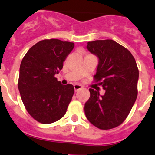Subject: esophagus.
<instances>
[{
    "instance_id": "1",
    "label": "esophagus",
    "mask_w": 155,
    "mask_h": 155,
    "mask_svg": "<svg viewBox=\"0 0 155 155\" xmlns=\"http://www.w3.org/2000/svg\"><path fill=\"white\" fill-rule=\"evenodd\" d=\"M82 88V85H78V84H76V85H74V89H75V91H77L78 90L81 89V88Z\"/></svg>"
}]
</instances>
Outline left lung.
<instances>
[{
    "label": "left lung",
    "mask_w": 155,
    "mask_h": 155,
    "mask_svg": "<svg viewBox=\"0 0 155 155\" xmlns=\"http://www.w3.org/2000/svg\"><path fill=\"white\" fill-rule=\"evenodd\" d=\"M87 48L98 58L94 79L105 93L89 88L85 116L97 128L110 130L124 123L136 101L139 69L130 51L114 40L88 41Z\"/></svg>",
    "instance_id": "obj_1"
}]
</instances>
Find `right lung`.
Returning <instances> with one entry per match:
<instances>
[{
    "instance_id": "obj_1",
    "label": "right lung",
    "mask_w": 155,
    "mask_h": 155,
    "mask_svg": "<svg viewBox=\"0 0 155 155\" xmlns=\"http://www.w3.org/2000/svg\"><path fill=\"white\" fill-rule=\"evenodd\" d=\"M73 48V42L45 39L34 45L22 58L18 88L26 110L41 124L61 119L71 101L73 85H61L54 76Z\"/></svg>"
}]
</instances>
